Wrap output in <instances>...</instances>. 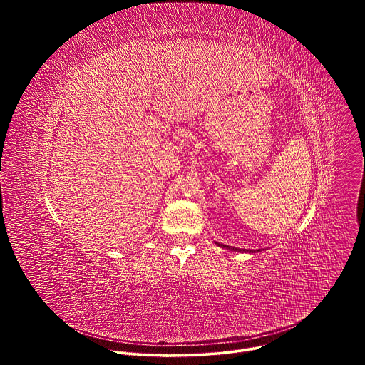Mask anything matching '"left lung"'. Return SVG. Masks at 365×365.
Masks as SVG:
<instances>
[{
	"instance_id": "obj_1",
	"label": "left lung",
	"mask_w": 365,
	"mask_h": 365,
	"mask_svg": "<svg viewBox=\"0 0 365 365\" xmlns=\"http://www.w3.org/2000/svg\"><path fill=\"white\" fill-rule=\"evenodd\" d=\"M220 245L224 247V248H230V250H235V251H237V248H232V247H228V245H224V244H220ZM240 251H241V250H240ZM245 251H247V250H245Z\"/></svg>"
}]
</instances>
